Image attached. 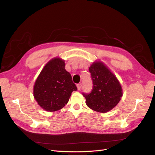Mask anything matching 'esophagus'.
Returning <instances> with one entry per match:
<instances>
[{"label": "esophagus", "mask_w": 155, "mask_h": 155, "mask_svg": "<svg viewBox=\"0 0 155 155\" xmlns=\"http://www.w3.org/2000/svg\"><path fill=\"white\" fill-rule=\"evenodd\" d=\"M81 86H82L81 83H78V84H77V88H78V90H80L81 88Z\"/></svg>", "instance_id": "esophagus-1"}]
</instances>
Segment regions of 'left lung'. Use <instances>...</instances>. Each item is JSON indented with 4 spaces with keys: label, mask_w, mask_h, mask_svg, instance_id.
I'll list each match as a JSON object with an SVG mask.
<instances>
[{
    "label": "left lung",
    "mask_w": 155,
    "mask_h": 155,
    "mask_svg": "<svg viewBox=\"0 0 155 155\" xmlns=\"http://www.w3.org/2000/svg\"><path fill=\"white\" fill-rule=\"evenodd\" d=\"M93 83L91 93H83L87 105L91 109L105 113L116 106L122 96V88L118 79L105 65L93 63L89 67Z\"/></svg>",
    "instance_id": "8db88e82"
}]
</instances>
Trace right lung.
Instances as JSON below:
<instances>
[{
  "instance_id": "1",
  "label": "right lung",
  "mask_w": 155,
  "mask_h": 155,
  "mask_svg": "<svg viewBox=\"0 0 155 155\" xmlns=\"http://www.w3.org/2000/svg\"><path fill=\"white\" fill-rule=\"evenodd\" d=\"M60 58H54L46 64L37 78L34 96L39 105L46 111L54 112L66 105L73 91H77L70 74Z\"/></svg>"
}]
</instances>
